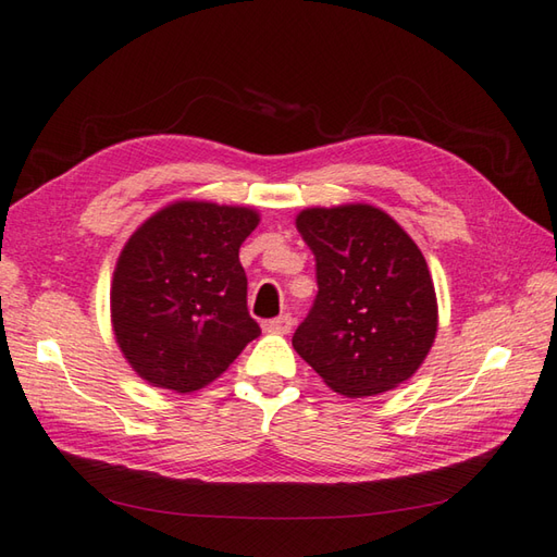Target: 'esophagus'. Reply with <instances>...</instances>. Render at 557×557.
Here are the masks:
<instances>
[{"instance_id": "1", "label": "esophagus", "mask_w": 557, "mask_h": 557, "mask_svg": "<svg viewBox=\"0 0 557 557\" xmlns=\"http://www.w3.org/2000/svg\"><path fill=\"white\" fill-rule=\"evenodd\" d=\"M290 326H293V317L281 314V317H276V320H269L264 324V332H269V334H288Z\"/></svg>"}]
</instances>
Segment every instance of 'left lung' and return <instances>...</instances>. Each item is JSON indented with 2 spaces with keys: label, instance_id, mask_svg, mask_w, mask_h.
<instances>
[{
  "label": "left lung",
  "instance_id": "left-lung-1",
  "mask_svg": "<svg viewBox=\"0 0 557 557\" xmlns=\"http://www.w3.org/2000/svg\"><path fill=\"white\" fill-rule=\"evenodd\" d=\"M317 259V293L293 348L326 387L377 396L411 380L437 336L435 283L421 249L370 203L310 207L295 215Z\"/></svg>",
  "mask_w": 557,
  "mask_h": 557
}]
</instances>
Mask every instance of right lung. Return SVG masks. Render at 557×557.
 <instances>
[{"label": "right lung", "instance_id": "obj_1", "mask_svg": "<svg viewBox=\"0 0 557 557\" xmlns=\"http://www.w3.org/2000/svg\"><path fill=\"white\" fill-rule=\"evenodd\" d=\"M252 207L180 199L149 215L117 257L110 322L129 368L151 387L203 389L257 338L240 245Z\"/></svg>", "mask_w": 557, "mask_h": 557}]
</instances>
